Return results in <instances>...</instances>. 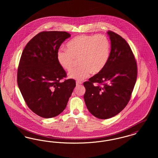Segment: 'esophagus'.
<instances>
[{
  "mask_svg": "<svg viewBox=\"0 0 158 158\" xmlns=\"http://www.w3.org/2000/svg\"><path fill=\"white\" fill-rule=\"evenodd\" d=\"M76 85L77 86H79V85H82V83L81 82H79V81H76Z\"/></svg>",
  "mask_w": 158,
  "mask_h": 158,
  "instance_id": "34e87169",
  "label": "esophagus"
}]
</instances>
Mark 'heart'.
Listing matches in <instances>:
<instances>
[{
    "label": "heart",
    "mask_w": 158,
    "mask_h": 158,
    "mask_svg": "<svg viewBox=\"0 0 158 158\" xmlns=\"http://www.w3.org/2000/svg\"><path fill=\"white\" fill-rule=\"evenodd\" d=\"M110 52V41L105 35H81L68 42L66 50L57 51V60L61 68L69 72L77 59L79 65L70 72L69 77L82 81L90 73L101 72L108 61Z\"/></svg>",
    "instance_id": "heart-1"
}]
</instances>
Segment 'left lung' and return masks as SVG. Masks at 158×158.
<instances>
[{"mask_svg":"<svg viewBox=\"0 0 158 158\" xmlns=\"http://www.w3.org/2000/svg\"><path fill=\"white\" fill-rule=\"evenodd\" d=\"M111 50L104 69L83 83L85 102L94 116L108 119L126 107L135 85L137 68L130 47L120 35L108 31Z\"/></svg>","mask_w":158,"mask_h":158,"instance_id":"1","label":"left lung"}]
</instances>
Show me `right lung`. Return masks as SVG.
Instances as JSON below:
<instances>
[{
    "label": "right lung",
    "mask_w": 158,
    "mask_h": 158,
    "mask_svg": "<svg viewBox=\"0 0 158 158\" xmlns=\"http://www.w3.org/2000/svg\"><path fill=\"white\" fill-rule=\"evenodd\" d=\"M70 37L64 31H43L23 50L18 85L27 105L41 117L52 118L62 113L76 86L72 79L60 82L66 73L57 60L60 45Z\"/></svg>",
    "instance_id": "add662e5"
}]
</instances>
